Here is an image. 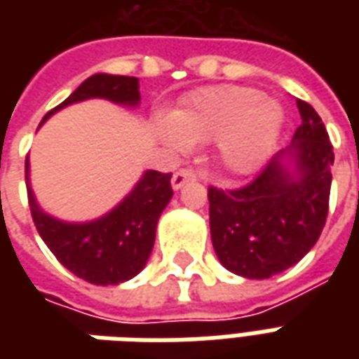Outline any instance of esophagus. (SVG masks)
<instances>
[{
	"label": "esophagus",
	"mask_w": 359,
	"mask_h": 359,
	"mask_svg": "<svg viewBox=\"0 0 359 359\" xmlns=\"http://www.w3.org/2000/svg\"><path fill=\"white\" fill-rule=\"evenodd\" d=\"M190 180H196V172L192 171V169H180V171H177L172 175L171 184L175 190H179V188L184 187Z\"/></svg>",
	"instance_id": "34e87169"
}]
</instances>
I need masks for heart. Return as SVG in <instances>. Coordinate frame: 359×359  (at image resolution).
Returning a JSON list of instances; mask_svg holds the SVG:
<instances>
[{
	"label": "heart",
	"mask_w": 359,
	"mask_h": 359,
	"mask_svg": "<svg viewBox=\"0 0 359 359\" xmlns=\"http://www.w3.org/2000/svg\"><path fill=\"white\" fill-rule=\"evenodd\" d=\"M280 103L248 86H210L188 94L172 115L157 118L159 138L175 151L192 142L217 146L221 165L233 175L257 171L283 128Z\"/></svg>",
	"instance_id": "heart-1"
}]
</instances>
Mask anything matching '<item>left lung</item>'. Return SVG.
<instances>
[{
  "label": "left lung",
  "instance_id": "1",
  "mask_svg": "<svg viewBox=\"0 0 359 359\" xmlns=\"http://www.w3.org/2000/svg\"><path fill=\"white\" fill-rule=\"evenodd\" d=\"M296 105L302 125L292 144L256 179L234 190L208 188L211 242L234 275L269 278L283 273L313 248L323 231L334 154L317 111L302 100Z\"/></svg>",
  "mask_w": 359,
  "mask_h": 359
}]
</instances>
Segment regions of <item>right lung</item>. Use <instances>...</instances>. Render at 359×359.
I'll use <instances>...</instances> for the list:
<instances>
[{
  "label": "right lung",
  "instance_id": "add662e5",
  "mask_svg": "<svg viewBox=\"0 0 359 359\" xmlns=\"http://www.w3.org/2000/svg\"><path fill=\"white\" fill-rule=\"evenodd\" d=\"M92 97L136 107L140 102L138 79L92 74L43 121L71 103ZM27 190L36 231L51 254L76 277L102 286L125 283L146 267L156 242L157 221L172 196L171 172L146 171L130 194L103 217L88 223H67L48 215L38 205L28 179V159Z\"/></svg>",
  "mask_w": 359,
  "mask_h": 359
}]
</instances>
